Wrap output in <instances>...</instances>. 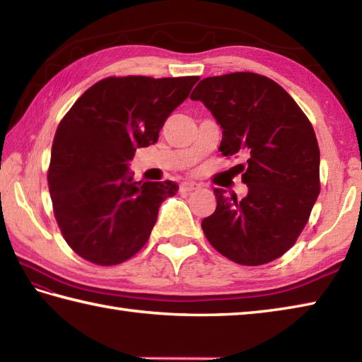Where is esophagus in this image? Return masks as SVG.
I'll use <instances>...</instances> for the list:
<instances>
[{"label": "esophagus", "instance_id": "34e87169", "mask_svg": "<svg viewBox=\"0 0 362 362\" xmlns=\"http://www.w3.org/2000/svg\"><path fill=\"white\" fill-rule=\"evenodd\" d=\"M201 185L196 182H183L180 183V193H191V191L199 189Z\"/></svg>", "mask_w": 362, "mask_h": 362}]
</instances>
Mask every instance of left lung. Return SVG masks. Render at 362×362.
<instances>
[{"label":"left lung","instance_id":"8db88e82","mask_svg":"<svg viewBox=\"0 0 362 362\" xmlns=\"http://www.w3.org/2000/svg\"><path fill=\"white\" fill-rule=\"evenodd\" d=\"M189 98L201 100L221 125L219 152L247 158L237 166L246 197L214 189L216 210L201 224L209 243L240 265L281 257L300 237L320 193L313 124L284 88L252 72L205 78Z\"/></svg>","mask_w":362,"mask_h":362}]
</instances>
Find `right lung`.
Instances as JSON below:
<instances>
[{
    "instance_id": "right-lung-1",
    "label": "right lung",
    "mask_w": 362,
    "mask_h": 362,
    "mask_svg": "<svg viewBox=\"0 0 362 362\" xmlns=\"http://www.w3.org/2000/svg\"><path fill=\"white\" fill-rule=\"evenodd\" d=\"M199 76H108L74 103L56 130L48 168L53 214L67 245L90 264L133 257L175 182H133L129 161L158 141Z\"/></svg>"
}]
</instances>
